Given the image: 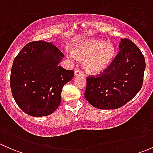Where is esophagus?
<instances>
[{
    "mask_svg": "<svg viewBox=\"0 0 153 153\" xmlns=\"http://www.w3.org/2000/svg\"><path fill=\"white\" fill-rule=\"evenodd\" d=\"M75 76H84V73H83L82 71L76 68L75 69Z\"/></svg>",
    "mask_w": 153,
    "mask_h": 153,
    "instance_id": "34e87169",
    "label": "esophagus"
}]
</instances>
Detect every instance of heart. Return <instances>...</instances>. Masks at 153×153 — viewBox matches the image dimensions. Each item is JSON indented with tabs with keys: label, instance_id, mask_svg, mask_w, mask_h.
<instances>
[{
	"label": "heart",
	"instance_id": "1",
	"mask_svg": "<svg viewBox=\"0 0 153 153\" xmlns=\"http://www.w3.org/2000/svg\"><path fill=\"white\" fill-rule=\"evenodd\" d=\"M77 57L85 59L84 67L88 72L98 75L104 72L112 64L115 54V49L111 43L101 40H90L77 46L75 49ZM69 59L75 60L72 52H69Z\"/></svg>",
	"mask_w": 153,
	"mask_h": 153
}]
</instances>
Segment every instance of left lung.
I'll use <instances>...</instances> for the list:
<instances>
[{"instance_id":"8db88e82","label":"left lung","mask_w":153,"mask_h":153,"mask_svg":"<svg viewBox=\"0 0 153 153\" xmlns=\"http://www.w3.org/2000/svg\"><path fill=\"white\" fill-rule=\"evenodd\" d=\"M119 52L100 76L86 79V101L100 109H114L132 100L141 89L146 64L141 50L121 38Z\"/></svg>"}]
</instances>
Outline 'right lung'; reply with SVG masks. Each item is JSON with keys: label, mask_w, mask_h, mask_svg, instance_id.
Instances as JSON below:
<instances>
[{"label": "right lung", "mask_w": 153, "mask_h": 153, "mask_svg": "<svg viewBox=\"0 0 153 153\" xmlns=\"http://www.w3.org/2000/svg\"><path fill=\"white\" fill-rule=\"evenodd\" d=\"M64 55L52 42L27 44L13 61L10 86L18 106L25 113L42 117L53 113L61 101L63 86L73 70L59 66Z\"/></svg>", "instance_id": "add662e5"}]
</instances>
